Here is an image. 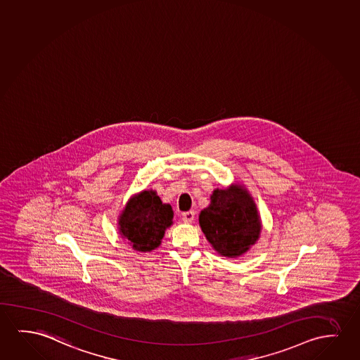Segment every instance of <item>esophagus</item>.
<instances>
[{"label": "esophagus", "instance_id": "34e87169", "mask_svg": "<svg viewBox=\"0 0 360 360\" xmlns=\"http://www.w3.org/2000/svg\"><path fill=\"white\" fill-rule=\"evenodd\" d=\"M194 214L195 213H194L193 210H189V212H186V213H183V221H184V223H187V224H191V223H193Z\"/></svg>", "mask_w": 360, "mask_h": 360}]
</instances>
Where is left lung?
Instances as JSON below:
<instances>
[{
	"label": "left lung",
	"mask_w": 360,
	"mask_h": 360,
	"mask_svg": "<svg viewBox=\"0 0 360 360\" xmlns=\"http://www.w3.org/2000/svg\"><path fill=\"white\" fill-rule=\"evenodd\" d=\"M199 225L214 250L228 259L250 250L262 229L255 200L240 183L214 189L210 204L199 214Z\"/></svg>",
	"instance_id": "left-lung-1"
}]
</instances>
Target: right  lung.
<instances>
[{
    "mask_svg": "<svg viewBox=\"0 0 360 360\" xmlns=\"http://www.w3.org/2000/svg\"><path fill=\"white\" fill-rule=\"evenodd\" d=\"M172 224V207L162 203L153 189H145L132 195L117 220L121 236L139 252L157 249L161 245L166 230Z\"/></svg>",
    "mask_w": 360,
    "mask_h": 360,
    "instance_id": "add662e5",
    "label": "right lung"
}]
</instances>
